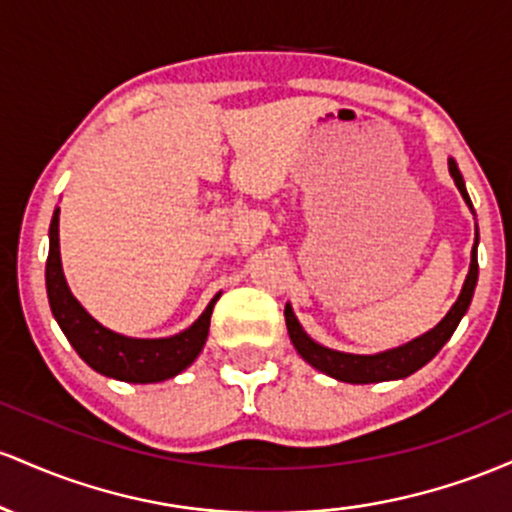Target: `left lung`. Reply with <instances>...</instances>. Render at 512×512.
<instances>
[{
    "label": "left lung",
    "mask_w": 512,
    "mask_h": 512,
    "mask_svg": "<svg viewBox=\"0 0 512 512\" xmlns=\"http://www.w3.org/2000/svg\"><path fill=\"white\" fill-rule=\"evenodd\" d=\"M447 164H450V176L455 179V186L459 188V193H462L464 203L472 208V200H469L467 188H464V179H462V174H459L455 159H450ZM476 244H479V229H476V237H474L472 263H469L467 280H464L457 302L452 304V309L445 314V319H442L435 329L423 333V336L413 338V341L404 343V346H399V348L384 350V353H375V355L341 353V350H331L326 346H319L317 341H312V338L304 333L290 304H285V324H287V333H290L292 346H295L297 353H300L309 365L317 367L319 372H324V375H329L338 382L370 384V382L401 380V377L413 375V372L421 370L423 365L430 363V360L438 355V350L445 346L447 341H450V336L457 329L459 319L464 317V312H467L469 304H472L476 278H479Z\"/></svg>",
    "instance_id": "obj_1"
}]
</instances>
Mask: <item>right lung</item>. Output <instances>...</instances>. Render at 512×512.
Instances as JSON below:
<instances>
[{
    "mask_svg": "<svg viewBox=\"0 0 512 512\" xmlns=\"http://www.w3.org/2000/svg\"><path fill=\"white\" fill-rule=\"evenodd\" d=\"M60 210H55L50 222V251L45 263V287H48V302L53 309V317L60 324L62 333L79 358L91 370L101 375L113 377L120 382L149 384L164 382L186 370L203 350L208 341L212 307L217 297L210 300L205 312L188 326L186 331L169 338H130L116 333L91 317L89 312L77 302L67 287L65 273L60 261Z\"/></svg>",
    "mask_w": 512,
    "mask_h": 512,
    "instance_id": "obj_1",
    "label": "right lung"
}]
</instances>
